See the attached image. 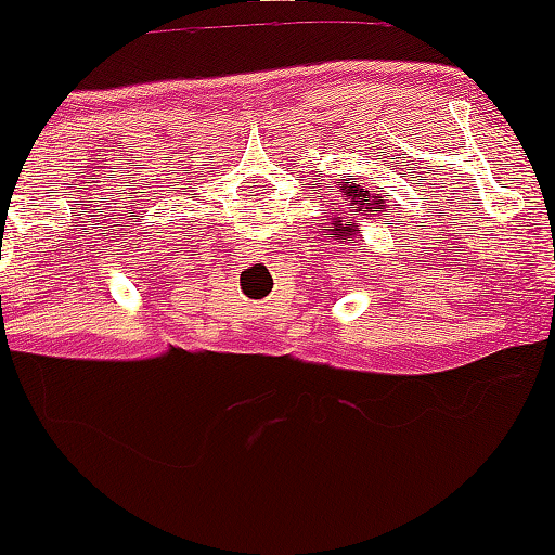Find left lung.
<instances>
[{"label": "left lung", "mask_w": 555, "mask_h": 555, "mask_svg": "<svg viewBox=\"0 0 555 555\" xmlns=\"http://www.w3.org/2000/svg\"><path fill=\"white\" fill-rule=\"evenodd\" d=\"M341 193H344V201H352L349 206H354V208H352V214L347 216V219L336 216L334 229H331V232L339 234V240H347V237H352V234H360V227L354 224V214L362 211V208H367V206L375 208L380 201H373L371 190H362L360 184H349V182L341 184ZM362 216H367V214H362Z\"/></svg>", "instance_id": "8db88e82"}]
</instances>
